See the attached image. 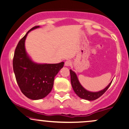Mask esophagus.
I'll use <instances>...</instances> for the list:
<instances>
[{
  "instance_id": "34e87169",
  "label": "esophagus",
  "mask_w": 129,
  "mask_h": 129,
  "mask_svg": "<svg viewBox=\"0 0 129 129\" xmlns=\"http://www.w3.org/2000/svg\"><path fill=\"white\" fill-rule=\"evenodd\" d=\"M64 64L66 66H70L72 65V62H71V60H67V61H65Z\"/></svg>"
}]
</instances>
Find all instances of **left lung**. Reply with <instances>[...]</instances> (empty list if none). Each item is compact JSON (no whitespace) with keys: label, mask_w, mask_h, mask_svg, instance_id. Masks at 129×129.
<instances>
[{"label":"left lung","mask_w":129,"mask_h":129,"mask_svg":"<svg viewBox=\"0 0 129 129\" xmlns=\"http://www.w3.org/2000/svg\"><path fill=\"white\" fill-rule=\"evenodd\" d=\"M70 74H71V84H72V88L74 89L75 93L78 96L79 98L83 99L88 100V101H94L96 100L99 98H100L102 95L105 93L106 90L108 89L109 86L111 85L112 81L109 83V84L103 89V90L98 92H90L84 89L80 83H79L78 79L77 77V75L75 74L74 71L72 70H70Z\"/></svg>","instance_id":"obj_1"}]
</instances>
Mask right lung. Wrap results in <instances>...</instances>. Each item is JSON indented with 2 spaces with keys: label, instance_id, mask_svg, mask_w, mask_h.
Here are the masks:
<instances>
[{
  "label": "right lung",
  "instance_id": "add662e5",
  "mask_svg": "<svg viewBox=\"0 0 129 129\" xmlns=\"http://www.w3.org/2000/svg\"><path fill=\"white\" fill-rule=\"evenodd\" d=\"M31 28L19 41L13 58V69L21 91L27 98L38 100L45 98L51 91L55 75L63 67L64 62L56 64H36L27 55L24 43Z\"/></svg>",
  "mask_w": 129,
  "mask_h": 129
}]
</instances>
